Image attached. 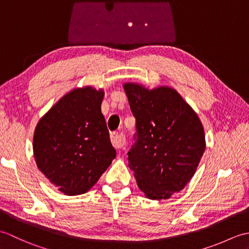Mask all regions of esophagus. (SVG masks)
Here are the masks:
<instances>
[{
  "instance_id": "1",
  "label": "esophagus",
  "mask_w": 249,
  "mask_h": 249,
  "mask_svg": "<svg viewBox=\"0 0 249 249\" xmlns=\"http://www.w3.org/2000/svg\"><path fill=\"white\" fill-rule=\"evenodd\" d=\"M111 142H112V145L115 149H122L125 145V138L123 135L119 133H113L111 134Z\"/></svg>"
}]
</instances>
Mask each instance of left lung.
Here are the masks:
<instances>
[{
    "instance_id": "obj_1",
    "label": "left lung",
    "mask_w": 249,
    "mask_h": 249,
    "mask_svg": "<svg viewBox=\"0 0 249 249\" xmlns=\"http://www.w3.org/2000/svg\"><path fill=\"white\" fill-rule=\"evenodd\" d=\"M124 89L137 129L128 166L147 198H170L197 170L205 150L203 126L176 89L136 83H125Z\"/></svg>"
}]
</instances>
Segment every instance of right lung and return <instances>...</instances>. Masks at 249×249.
<instances>
[{"mask_svg":"<svg viewBox=\"0 0 249 249\" xmlns=\"http://www.w3.org/2000/svg\"><path fill=\"white\" fill-rule=\"evenodd\" d=\"M103 89H75L64 95L37 124L36 165L67 196L87 193L115 158L102 113Z\"/></svg>","mask_w":249,"mask_h":249,"instance_id":"add662e5","label":"right lung"}]
</instances>
